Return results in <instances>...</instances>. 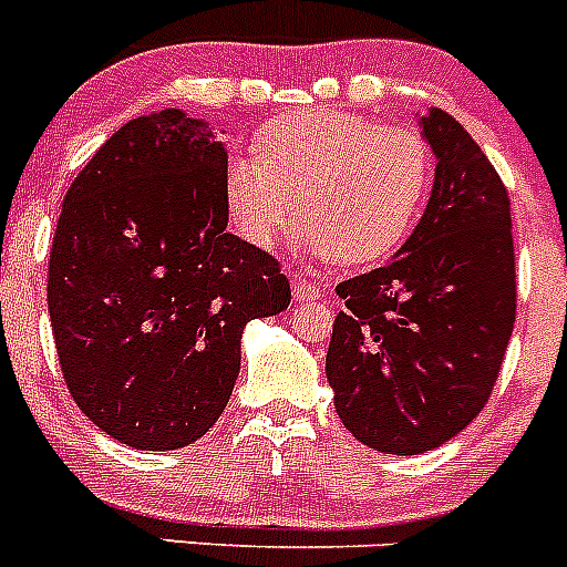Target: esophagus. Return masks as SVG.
Segmentation results:
<instances>
[{"mask_svg": "<svg viewBox=\"0 0 567 567\" xmlns=\"http://www.w3.org/2000/svg\"><path fill=\"white\" fill-rule=\"evenodd\" d=\"M292 295H295V300H300V303H307V300H318L320 298L318 287H315V284L307 278V275H292Z\"/></svg>", "mask_w": 567, "mask_h": 567, "instance_id": "esophagus-1", "label": "esophagus"}]
</instances>
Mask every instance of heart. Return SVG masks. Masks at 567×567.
Listing matches in <instances>:
<instances>
[{"mask_svg": "<svg viewBox=\"0 0 567 567\" xmlns=\"http://www.w3.org/2000/svg\"><path fill=\"white\" fill-rule=\"evenodd\" d=\"M432 187V150L409 124L354 113H298L267 124L258 158L233 155L224 202L240 238L269 249L300 218L298 240L340 264L403 244Z\"/></svg>", "mask_w": 567, "mask_h": 567, "instance_id": "obj_1", "label": "heart"}]
</instances>
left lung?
Masks as SVG:
<instances>
[{
    "label": "left lung",
    "mask_w": 567,
    "mask_h": 567,
    "mask_svg": "<svg viewBox=\"0 0 567 567\" xmlns=\"http://www.w3.org/2000/svg\"><path fill=\"white\" fill-rule=\"evenodd\" d=\"M437 158L423 218L394 260L338 284L327 378L340 420L383 454H423L483 412L514 332L508 189L457 118H420Z\"/></svg>",
    "instance_id": "8db88e82"
}]
</instances>
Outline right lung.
Masks as SVG:
<instances>
[{
	"mask_svg": "<svg viewBox=\"0 0 567 567\" xmlns=\"http://www.w3.org/2000/svg\"><path fill=\"white\" fill-rule=\"evenodd\" d=\"M224 167L213 130L169 107L115 130L64 195L48 267L64 383L142 452L213 429L244 327L292 300L278 260L227 233Z\"/></svg>",
	"mask_w": 567,
	"mask_h": 567,
	"instance_id": "1",
	"label": "right lung"
}]
</instances>
